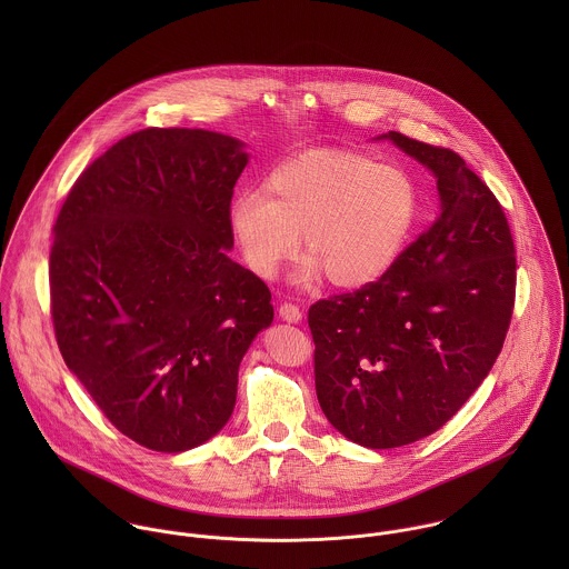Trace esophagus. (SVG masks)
<instances>
[{
    "label": "esophagus",
    "mask_w": 569,
    "mask_h": 569,
    "mask_svg": "<svg viewBox=\"0 0 569 569\" xmlns=\"http://www.w3.org/2000/svg\"><path fill=\"white\" fill-rule=\"evenodd\" d=\"M280 318H282L284 322L298 325V322L302 320V311H300V307H296V305H291V302H284V305H280Z\"/></svg>",
    "instance_id": "1"
}]
</instances>
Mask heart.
<instances>
[{
  "instance_id": "obj_1",
  "label": "heart",
  "mask_w": 569,
  "mask_h": 569,
  "mask_svg": "<svg viewBox=\"0 0 569 569\" xmlns=\"http://www.w3.org/2000/svg\"><path fill=\"white\" fill-rule=\"evenodd\" d=\"M420 214L416 179L397 163L350 151H311L278 163L260 190H241L228 210L247 267L271 280L300 247L298 282L322 273L341 289L381 278L401 256Z\"/></svg>"
}]
</instances>
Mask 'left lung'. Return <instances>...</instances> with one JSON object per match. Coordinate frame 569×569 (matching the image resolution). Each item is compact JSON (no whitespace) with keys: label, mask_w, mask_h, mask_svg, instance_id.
<instances>
[{"label":"left lung","mask_w":569,"mask_h":569,"mask_svg":"<svg viewBox=\"0 0 569 569\" xmlns=\"http://www.w3.org/2000/svg\"><path fill=\"white\" fill-rule=\"evenodd\" d=\"M438 183L440 214L375 282L309 309L316 390L348 440L392 449L438 431L501 352L517 284L508 219L451 149L390 131Z\"/></svg>","instance_id":"8db88e82"}]
</instances>
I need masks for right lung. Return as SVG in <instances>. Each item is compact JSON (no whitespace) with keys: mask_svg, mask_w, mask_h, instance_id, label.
I'll use <instances>...</instances> for the list:
<instances>
[{"mask_svg":"<svg viewBox=\"0 0 569 569\" xmlns=\"http://www.w3.org/2000/svg\"><path fill=\"white\" fill-rule=\"evenodd\" d=\"M243 142L142 129L89 163L54 223L50 307L59 350L133 442L179 453L237 403L239 366L271 325V291L228 251Z\"/></svg>","mask_w":569,"mask_h":569,"instance_id":"obj_1","label":"right lung"}]
</instances>
